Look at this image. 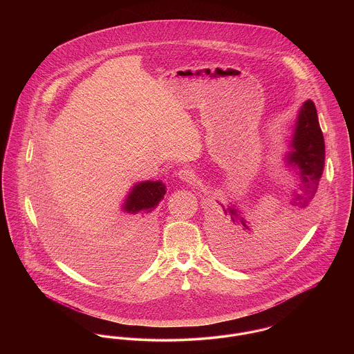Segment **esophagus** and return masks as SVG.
Segmentation results:
<instances>
[{"mask_svg":"<svg viewBox=\"0 0 354 354\" xmlns=\"http://www.w3.org/2000/svg\"><path fill=\"white\" fill-rule=\"evenodd\" d=\"M178 176L180 180H183L188 185H192L195 180H196V176H195V172L191 169H180L178 172Z\"/></svg>","mask_w":354,"mask_h":354,"instance_id":"obj_1","label":"esophagus"}]
</instances>
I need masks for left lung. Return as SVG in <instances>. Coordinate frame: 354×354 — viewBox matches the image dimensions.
Here are the masks:
<instances>
[{
    "label": "left lung",
    "mask_w": 354,
    "mask_h": 354,
    "mask_svg": "<svg viewBox=\"0 0 354 354\" xmlns=\"http://www.w3.org/2000/svg\"><path fill=\"white\" fill-rule=\"evenodd\" d=\"M290 150L284 156L286 167L293 171L297 188L292 189L290 204L296 211L305 209L313 199L325 166V143L317 118L315 103L308 100L299 110L295 122L293 134L289 142ZM223 223L219 221V237L224 253L235 252V232H251L250 221L244 219L243 212L234 203L228 205L220 204Z\"/></svg>",
    "instance_id": "1"
}]
</instances>
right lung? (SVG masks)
Returning a JSON list of instances; mask_svg holds the SVG:
<instances>
[{"label": "right lung", "mask_w": 354, "mask_h": 354, "mask_svg": "<svg viewBox=\"0 0 354 354\" xmlns=\"http://www.w3.org/2000/svg\"><path fill=\"white\" fill-rule=\"evenodd\" d=\"M166 194V185L162 180H145L133 185L123 199L122 211L131 215L127 223V231L124 239L127 241L134 240L138 247L142 250L143 254L149 256L153 244V231H155V215L152 211L162 202ZM58 247L62 254L68 259L71 264L84 270L86 264L78 257V253L66 245L58 237Z\"/></svg>", "instance_id": "add662e5"}]
</instances>
